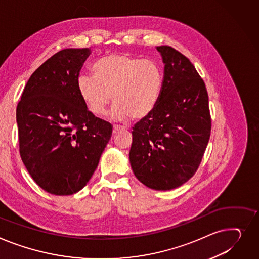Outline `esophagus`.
Listing matches in <instances>:
<instances>
[{"mask_svg": "<svg viewBox=\"0 0 259 259\" xmlns=\"http://www.w3.org/2000/svg\"><path fill=\"white\" fill-rule=\"evenodd\" d=\"M123 130H124V128H122V127L114 126V127H113V134H116V133H118L119 131H123Z\"/></svg>", "mask_w": 259, "mask_h": 259, "instance_id": "34e87169", "label": "esophagus"}]
</instances>
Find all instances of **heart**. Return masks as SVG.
<instances>
[{
  "instance_id": "1",
  "label": "heart",
  "mask_w": 259,
  "mask_h": 259,
  "mask_svg": "<svg viewBox=\"0 0 259 259\" xmlns=\"http://www.w3.org/2000/svg\"><path fill=\"white\" fill-rule=\"evenodd\" d=\"M93 77L81 75L77 92L91 113L103 115L111 102L109 117L140 120L156 108L161 95L163 75L153 59L129 54H110L98 59L92 66Z\"/></svg>"
}]
</instances>
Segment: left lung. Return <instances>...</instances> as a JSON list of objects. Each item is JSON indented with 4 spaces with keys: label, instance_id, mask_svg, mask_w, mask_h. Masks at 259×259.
Returning <instances> with one entry per match:
<instances>
[{
    "label": "left lung",
    "instance_id": "1",
    "mask_svg": "<svg viewBox=\"0 0 259 259\" xmlns=\"http://www.w3.org/2000/svg\"><path fill=\"white\" fill-rule=\"evenodd\" d=\"M156 49L164 63L162 91L156 108L133 127L129 159L143 184L169 191L195 175L211 118L208 94L194 64L174 48Z\"/></svg>",
    "mask_w": 259,
    "mask_h": 259
}]
</instances>
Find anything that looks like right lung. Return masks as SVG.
<instances>
[{
  "label": "right lung",
  "mask_w": 259,
  "mask_h": 259,
  "mask_svg": "<svg viewBox=\"0 0 259 259\" xmlns=\"http://www.w3.org/2000/svg\"><path fill=\"white\" fill-rule=\"evenodd\" d=\"M91 49H64L29 78L16 107L20 154L29 174L56 196L88 184L108 144L112 127L86 109L77 92Z\"/></svg>",
  "instance_id": "add662e5"
}]
</instances>
